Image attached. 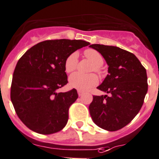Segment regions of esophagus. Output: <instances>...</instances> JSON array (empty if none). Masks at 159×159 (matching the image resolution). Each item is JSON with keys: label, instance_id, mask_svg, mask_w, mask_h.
<instances>
[{"label": "esophagus", "instance_id": "obj_1", "mask_svg": "<svg viewBox=\"0 0 159 159\" xmlns=\"http://www.w3.org/2000/svg\"><path fill=\"white\" fill-rule=\"evenodd\" d=\"M84 92L83 91H81V90H78V94H79V96L80 97V96H82L83 94H84Z\"/></svg>", "mask_w": 159, "mask_h": 159}]
</instances>
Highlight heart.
<instances>
[{
  "mask_svg": "<svg viewBox=\"0 0 159 159\" xmlns=\"http://www.w3.org/2000/svg\"><path fill=\"white\" fill-rule=\"evenodd\" d=\"M84 55L86 58L93 63L91 71L98 72V74H102L101 66L104 62V58L102 54L97 50L89 48L84 51ZM79 54L76 51L71 53L65 61V70L67 73H71L76 69L78 66ZM98 84V78L95 74H88L84 75L80 72H75L70 75L69 79V85L71 88L76 89L78 90H89L95 87Z\"/></svg>",
  "mask_w": 159,
  "mask_h": 159,
  "instance_id": "heart-1",
  "label": "heart"
}]
</instances>
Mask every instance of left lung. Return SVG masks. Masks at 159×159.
<instances>
[{
	"mask_svg": "<svg viewBox=\"0 0 159 159\" xmlns=\"http://www.w3.org/2000/svg\"><path fill=\"white\" fill-rule=\"evenodd\" d=\"M108 66V74L97 88L109 95L93 96L89 106L97 126L108 131L126 126L141 108L148 91L146 69L133 53L118 47L91 44Z\"/></svg>",
	"mask_w": 159,
	"mask_h": 159,
	"instance_id": "1",
	"label": "left lung"
}]
</instances>
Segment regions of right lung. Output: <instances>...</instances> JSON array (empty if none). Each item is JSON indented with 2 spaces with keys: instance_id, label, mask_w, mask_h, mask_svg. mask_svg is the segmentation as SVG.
Instances as JSON below:
<instances>
[{
  "instance_id": "obj_1",
  "label": "right lung",
  "mask_w": 159,
  "mask_h": 159,
  "mask_svg": "<svg viewBox=\"0 0 159 159\" xmlns=\"http://www.w3.org/2000/svg\"><path fill=\"white\" fill-rule=\"evenodd\" d=\"M90 44L80 40H49L28 50L18 61L11 86V100L20 120L31 130L51 134L61 130L69 107L76 101L75 89L56 90L68 83L66 58Z\"/></svg>"
}]
</instances>
